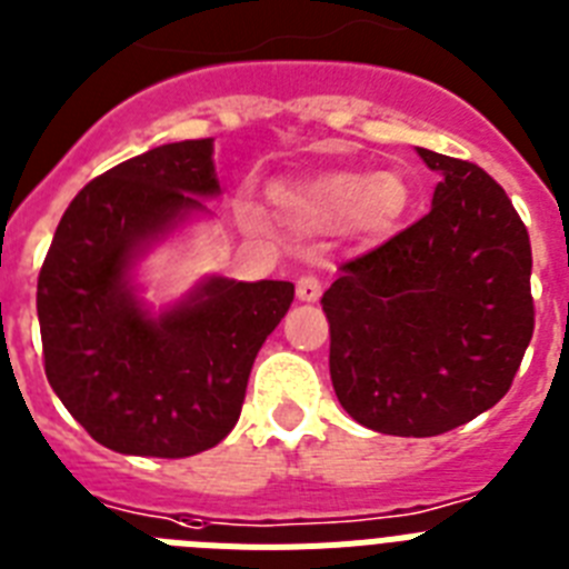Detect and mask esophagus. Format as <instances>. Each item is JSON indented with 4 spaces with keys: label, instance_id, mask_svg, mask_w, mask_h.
<instances>
[{
    "label": "esophagus",
    "instance_id": "1",
    "mask_svg": "<svg viewBox=\"0 0 569 569\" xmlns=\"http://www.w3.org/2000/svg\"><path fill=\"white\" fill-rule=\"evenodd\" d=\"M320 291H323V283H320V278H315V274H303V278L298 280V298L306 300V303H315V300L320 298Z\"/></svg>",
    "mask_w": 569,
    "mask_h": 569
}]
</instances>
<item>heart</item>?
Segmentation results:
<instances>
[{
	"label": "heart",
	"instance_id": "1",
	"mask_svg": "<svg viewBox=\"0 0 569 569\" xmlns=\"http://www.w3.org/2000/svg\"><path fill=\"white\" fill-rule=\"evenodd\" d=\"M278 209L306 231H358L383 237L398 229L412 200L409 182L398 171H326L306 180L280 182L271 189ZM251 229H263V214L246 211Z\"/></svg>",
	"mask_w": 569,
	"mask_h": 569
}]
</instances>
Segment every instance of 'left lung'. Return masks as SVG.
Listing matches in <instances>:
<instances>
[{
	"instance_id": "8db88e82",
	"label": "left lung",
	"mask_w": 569,
	"mask_h": 569,
	"mask_svg": "<svg viewBox=\"0 0 569 569\" xmlns=\"http://www.w3.org/2000/svg\"><path fill=\"white\" fill-rule=\"evenodd\" d=\"M432 209L340 266L323 291L340 407L383 435L429 438L512 387L536 326L527 226L476 162L418 148Z\"/></svg>"
}]
</instances>
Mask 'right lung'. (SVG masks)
Listing matches in <instances>:
<instances>
[{"instance_id": "obj_1", "label": "right lung", "mask_w": 569, "mask_h": 569, "mask_svg": "<svg viewBox=\"0 0 569 569\" xmlns=\"http://www.w3.org/2000/svg\"><path fill=\"white\" fill-rule=\"evenodd\" d=\"M211 140L151 148L79 191L37 283L46 375L93 441L122 456L186 458L223 441L251 363L289 312V280L206 278L151 315L131 269L220 194Z\"/></svg>"}]
</instances>
